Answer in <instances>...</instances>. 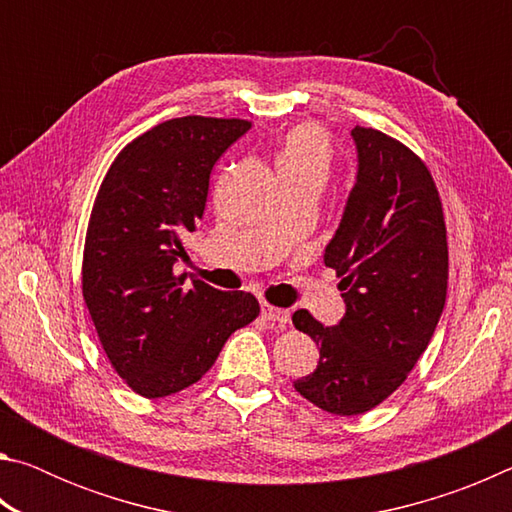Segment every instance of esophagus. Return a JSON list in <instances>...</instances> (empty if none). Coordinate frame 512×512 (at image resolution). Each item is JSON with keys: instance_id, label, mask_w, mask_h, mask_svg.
Here are the masks:
<instances>
[{"instance_id": "1", "label": "esophagus", "mask_w": 512, "mask_h": 512, "mask_svg": "<svg viewBox=\"0 0 512 512\" xmlns=\"http://www.w3.org/2000/svg\"><path fill=\"white\" fill-rule=\"evenodd\" d=\"M262 316H264V320H268V323H275V325H287L291 320V314L287 309L273 307V305H268V302H264L262 305Z\"/></svg>"}]
</instances>
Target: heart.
I'll use <instances>...</instances> for the list:
<instances>
[{
	"label": "heart",
	"mask_w": 512,
	"mask_h": 512,
	"mask_svg": "<svg viewBox=\"0 0 512 512\" xmlns=\"http://www.w3.org/2000/svg\"><path fill=\"white\" fill-rule=\"evenodd\" d=\"M329 158H332V146L327 135L314 124H300L284 135L280 153H277V169L282 178L300 176V173L325 176Z\"/></svg>",
	"instance_id": "1"
}]
</instances>
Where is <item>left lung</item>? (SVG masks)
Segmentation results:
<instances>
[{"instance_id":"obj_1","label":"left lung","mask_w":512,"mask_h":512,"mask_svg":"<svg viewBox=\"0 0 512 512\" xmlns=\"http://www.w3.org/2000/svg\"><path fill=\"white\" fill-rule=\"evenodd\" d=\"M359 171L325 248L341 277L345 316L325 327L298 309L316 341V370L293 381L318 409L359 415L393 395L427 350L447 298V228L436 183L418 155L375 128H352Z\"/></svg>"}]
</instances>
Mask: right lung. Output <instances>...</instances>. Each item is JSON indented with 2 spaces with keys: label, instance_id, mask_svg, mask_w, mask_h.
Masks as SVG:
<instances>
[{
  "label": "right lung",
  "instance_id": "1",
  "mask_svg": "<svg viewBox=\"0 0 512 512\" xmlns=\"http://www.w3.org/2000/svg\"><path fill=\"white\" fill-rule=\"evenodd\" d=\"M248 128L237 117L162 121L119 151L94 198L83 298L110 366L149 400L196 384L259 316L253 293L173 271L203 219L212 167Z\"/></svg>",
  "mask_w": 512,
  "mask_h": 512
}]
</instances>
